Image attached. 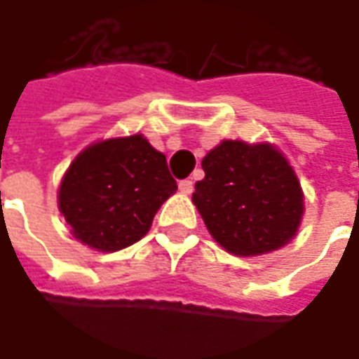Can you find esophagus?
Masks as SVG:
<instances>
[{
  "instance_id": "esophagus-1",
  "label": "esophagus",
  "mask_w": 359,
  "mask_h": 359,
  "mask_svg": "<svg viewBox=\"0 0 359 359\" xmlns=\"http://www.w3.org/2000/svg\"><path fill=\"white\" fill-rule=\"evenodd\" d=\"M179 190L182 194H192V190H194V182L192 180H180L179 182Z\"/></svg>"
}]
</instances>
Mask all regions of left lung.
Segmentation results:
<instances>
[{"label":"left lung","mask_w":359,"mask_h":359,"mask_svg":"<svg viewBox=\"0 0 359 359\" xmlns=\"http://www.w3.org/2000/svg\"><path fill=\"white\" fill-rule=\"evenodd\" d=\"M192 202L226 251L255 257L297 236L304 194L287 157L271 143L224 139L202 159Z\"/></svg>","instance_id":"left-lung-1"}]
</instances>
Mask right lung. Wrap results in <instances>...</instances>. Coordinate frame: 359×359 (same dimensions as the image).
<instances>
[{
  "instance_id": "add662e5",
  "label": "right lung",
  "mask_w": 359,
  "mask_h": 359,
  "mask_svg": "<svg viewBox=\"0 0 359 359\" xmlns=\"http://www.w3.org/2000/svg\"><path fill=\"white\" fill-rule=\"evenodd\" d=\"M177 192L165 155L141 133L80 151L58 187V210L80 243L104 253L139 241Z\"/></svg>"
}]
</instances>
